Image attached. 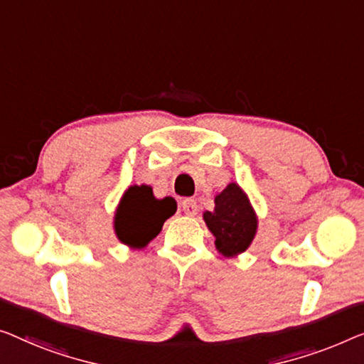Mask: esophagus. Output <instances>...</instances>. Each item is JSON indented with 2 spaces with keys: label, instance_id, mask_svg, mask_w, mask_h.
Instances as JSON below:
<instances>
[{
  "label": "esophagus",
  "instance_id": "34e87169",
  "mask_svg": "<svg viewBox=\"0 0 364 364\" xmlns=\"http://www.w3.org/2000/svg\"><path fill=\"white\" fill-rule=\"evenodd\" d=\"M181 208H183V213L186 215L193 217V215L198 214V203L194 199H184Z\"/></svg>",
  "mask_w": 364,
  "mask_h": 364
}]
</instances>
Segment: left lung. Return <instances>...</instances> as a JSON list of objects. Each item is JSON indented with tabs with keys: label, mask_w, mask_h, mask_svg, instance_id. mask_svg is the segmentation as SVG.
Here are the masks:
<instances>
[{
	"label": "left lung",
	"mask_w": 364,
	"mask_h": 364,
	"mask_svg": "<svg viewBox=\"0 0 364 364\" xmlns=\"http://www.w3.org/2000/svg\"><path fill=\"white\" fill-rule=\"evenodd\" d=\"M214 210H205L204 220L215 237V248L224 257H235L250 247L258 219L248 196L237 183L227 184L217 194Z\"/></svg>",
	"instance_id": "1"
}]
</instances>
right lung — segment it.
Returning a JSON list of instances; mask_svg holds the SVG:
<instances>
[{
    "mask_svg": "<svg viewBox=\"0 0 364 364\" xmlns=\"http://www.w3.org/2000/svg\"><path fill=\"white\" fill-rule=\"evenodd\" d=\"M176 213L173 198L155 199L150 186H130L117 205L114 230L119 240L132 248H144L160 234L165 220Z\"/></svg>",
    "mask_w": 364,
    "mask_h": 364,
    "instance_id": "obj_1",
    "label": "right lung"
}]
</instances>
